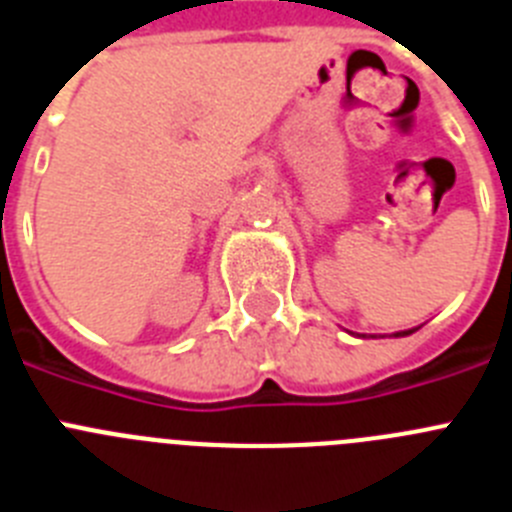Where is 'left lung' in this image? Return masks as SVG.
Instances as JSON below:
<instances>
[{"mask_svg":"<svg viewBox=\"0 0 512 512\" xmlns=\"http://www.w3.org/2000/svg\"><path fill=\"white\" fill-rule=\"evenodd\" d=\"M413 330H400V333H395V336H410Z\"/></svg>","mask_w":512,"mask_h":512,"instance_id":"1","label":"left lung"}]
</instances>
